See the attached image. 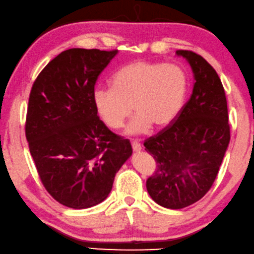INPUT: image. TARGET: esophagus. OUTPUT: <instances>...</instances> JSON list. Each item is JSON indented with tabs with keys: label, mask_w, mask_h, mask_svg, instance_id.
<instances>
[{
	"label": "esophagus",
	"mask_w": 254,
	"mask_h": 254,
	"mask_svg": "<svg viewBox=\"0 0 254 254\" xmlns=\"http://www.w3.org/2000/svg\"><path fill=\"white\" fill-rule=\"evenodd\" d=\"M131 146H132V149H133L134 152H140L141 151V145L140 142L137 141V140H133L131 142Z\"/></svg>",
	"instance_id": "obj_1"
}]
</instances>
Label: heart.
Segmentation results:
<instances>
[{"label":"heart","mask_w":254,"mask_h":254,"mask_svg":"<svg viewBox=\"0 0 254 254\" xmlns=\"http://www.w3.org/2000/svg\"><path fill=\"white\" fill-rule=\"evenodd\" d=\"M188 77L181 66L170 63L135 61L117 71L112 88L99 87L93 93L95 112L107 127L119 130L131 116L128 134H142L170 126L183 108Z\"/></svg>","instance_id":"1"}]
</instances>
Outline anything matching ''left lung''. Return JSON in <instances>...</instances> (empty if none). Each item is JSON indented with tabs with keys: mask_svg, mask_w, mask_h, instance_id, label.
Returning a JSON list of instances; mask_svg holds the SVG:
<instances>
[{
	"mask_svg": "<svg viewBox=\"0 0 254 254\" xmlns=\"http://www.w3.org/2000/svg\"><path fill=\"white\" fill-rule=\"evenodd\" d=\"M176 53L193 70V92L177 119L144 142L156 162L146 188L156 203L171 209L190 206L209 191L230 140L219 74L202 56L191 51Z\"/></svg>",
	"mask_w": 254,
	"mask_h": 254,
	"instance_id": "left-lung-1",
	"label": "left lung"
}]
</instances>
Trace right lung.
Instances as JSON below:
<instances>
[{
	"label": "right lung",
	"instance_id": "add662e5",
	"mask_svg": "<svg viewBox=\"0 0 254 254\" xmlns=\"http://www.w3.org/2000/svg\"><path fill=\"white\" fill-rule=\"evenodd\" d=\"M117 51L67 49L32 85L25 134L41 183L62 205L83 209L103 201L132 147L107 127L93 103L99 74Z\"/></svg>",
	"mask_w": 254,
	"mask_h": 254
}]
</instances>
